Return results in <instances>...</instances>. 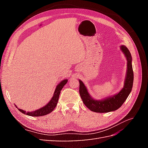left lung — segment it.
Returning a JSON list of instances; mask_svg holds the SVG:
<instances>
[{
	"label": "left lung",
	"mask_w": 148,
	"mask_h": 148,
	"mask_svg": "<svg viewBox=\"0 0 148 148\" xmlns=\"http://www.w3.org/2000/svg\"><path fill=\"white\" fill-rule=\"evenodd\" d=\"M122 51L127 60V71L124 87L117 95L106 98L102 101L94 100L89 95L86 86L79 80V92L84 104L92 112L98 113H105L117 110L122 106L130 93L133 83V71L132 65V56L129 50L125 46H121Z\"/></svg>",
	"instance_id": "left-lung-1"
}]
</instances>
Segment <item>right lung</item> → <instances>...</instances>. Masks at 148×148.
<instances>
[{"label": "right lung", "mask_w": 148, "mask_h": 148, "mask_svg": "<svg viewBox=\"0 0 148 148\" xmlns=\"http://www.w3.org/2000/svg\"><path fill=\"white\" fill-rule=\"evenodd\" d=\"M67 81H68L67 79H64L57 85L56 88V90L54 91V93H53V96L52 97L50 102H49L45 106L41 107V109H39L34 112H26V111H24L23 110H21L20 109L18 110L21 112H22L24 114H26L29 116H33V117H39V116L46 115L49 113H51L56 107L58 102V100H59V98L60 91L62 90V89L64 86V85L67 83Z\"/></svg>", "instance_id": "add662e5"}]
</instances>
